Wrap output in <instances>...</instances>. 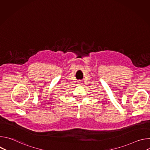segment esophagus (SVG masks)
I'll use <instances>...</instances> for the list:
<instances>
[{"instance_id":"esophagus-1","label":"esophagus","mask_w":150,"mask_h":150,"mask_svg":"<svg viewBox=\"0 0 150 150\" xmlns=\"http://www.w3.org/2000/svg\"><path fill=\"white\" fill-rule=\"evenodd\" d=\"M81 83H81V82H78V85H81Z\"/></svg>"}]
</instances>
